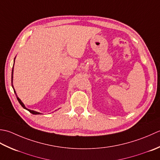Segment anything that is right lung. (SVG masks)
<instances>
[{"instance_id":"obj_1","label":"right lung","mask_w":160,"mask_h":160,"mask_svg":"<svg viewBox=\"0 0 160 160\" xmlns=\"http://www.w3.org/2000/svg\"><path fill=\"white\" fill-rule=\"evenodd\" d=\"M15 58H16V57L14 58V65ZM13 73H14V66H13V68H12V88H13V89H14V92H15V94H16V98H17V99H18V102L20 103L21 106H22V108H25V109H26L27 110H28L29 112H31L32 114H33V115H40V114H41V113L38 112H37V111H34V110H30V109H28L27 108L25 107V106L24 105V103L21 102V100L18 98V97L17 95H16V91H15V90H14V86H13Z\"/></svg>"}]
</instances>
